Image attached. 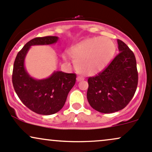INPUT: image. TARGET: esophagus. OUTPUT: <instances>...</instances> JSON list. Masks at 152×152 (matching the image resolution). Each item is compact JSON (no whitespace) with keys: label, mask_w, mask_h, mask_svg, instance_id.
I'll use <instances>...</instances> for the list:
<instances>
[{"label":"esophagus","mask_w":152,"mask_h":152,"mask_svg":"<svg viewBox=\"0 0 152 152\" xmlns=\"http://www.w3.org/2000/svg\"><path fill=\"white\" fill-rule=\"evenodd\" d=\"M76 80H77V81H81L84 80V78H83V76H78V77L76 78Z\"/></svg>","instance_id":"esophagus-1"}]
</instances>
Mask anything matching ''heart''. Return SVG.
Listing matches in <instances>:
<instances>
[{
    "label": "heart",
    "mask_w": 152,
    "mask_h": 152,
    "mask_svg": "<svg viewBox=\"0 0 152 152\" xmlns=\"http://www.w3.org/2000/svg\"><path fill=\"white\" fill-rule=\"evenodd\" d=\"M115 50L116 46L111 38L94 37L73 47L70 53L78 72L93 76L105 69L114 56Z\"/></svg>",
    "instance_id": "obj_1"
}]
</instances>
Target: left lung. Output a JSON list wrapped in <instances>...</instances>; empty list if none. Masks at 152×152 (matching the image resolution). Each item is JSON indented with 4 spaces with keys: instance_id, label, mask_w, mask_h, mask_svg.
Segmentation results:
<instances>
[{
    "instance_id": "left-lung-1",
    "label": "left lung",
    "mask_w": 152,
    "mask_h": 152,
    "mask_svg": "<svg viewBox=\"0 0 152 152\" xmlns=\"http://www.w3.org/2000/svg\"><path fill=\"white\" fill-rule=\"evenodd\" d=\"M117 43L119 53L102 72L88 79V102L94 109L104 114L126 107L137 88L135 56L126 43L119 39Z\"/></svg>"
}]
</instances>
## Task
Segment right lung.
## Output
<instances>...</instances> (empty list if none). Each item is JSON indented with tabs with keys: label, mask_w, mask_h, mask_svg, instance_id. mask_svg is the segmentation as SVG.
Listing matches in <instances>:
<instances>
[{
	"label": "right lung",
	"mask_w": 152,
	"mask_h": 152,
	"mask_svg": "<svg viewBox=\"0 0 152 152\" xmlns=\"http://www.w3.org/2000/svg\"><path fill=\"white\" fill-rule=\"evenodd\" d=\"M58 39L57 36H45L31 40L17 54L13 64L12 82L15 93L24 105L38 114L50 115L60 111L76 83V74L54 71L50 77L38 80L31 77L24 67L31 46L53 44Z\"/></svg>",
	"instance_id": "1"
}]
</instances>
